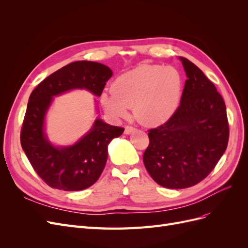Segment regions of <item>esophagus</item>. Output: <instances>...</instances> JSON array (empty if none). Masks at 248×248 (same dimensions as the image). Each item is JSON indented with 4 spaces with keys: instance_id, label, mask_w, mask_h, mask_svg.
<instances>
[{
    "instance_id": "obj_1",
    "label": "esophagus",
    "mask_w": 248,
    "mask_h": 248,
    "mask_svg": "<svg viewBox=\"0 0 248 248\" xmlns=\"http://www.w3.org/2000/svg\"><path fill=\"white\" fill-rule=\"evenodd\" d=\"M134 130H136V128H134V127L129 126V125H127V126L125 127L124 133H125V134H130V133H131V132H133Z\"/></svg>"
}]
</instances>
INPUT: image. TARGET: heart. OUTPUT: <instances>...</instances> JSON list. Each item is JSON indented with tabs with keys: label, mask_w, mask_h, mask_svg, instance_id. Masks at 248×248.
<instances>
[{
	"label": "heart",
	"mask_w": 248,
	"mask_h": 248,
	"mask_svg": "<svg viewBox=\"0 0 248 248\" xmlns=\"http://www.w3.org/2000/svg\"><path fill=\"white\" fill-rule=\"evenodd\" d=\"M183 78L171 66L141 64L119 76L111 91L100 97L102 107L112 119L134 116L145 126L155 127L168 122L181 101Z\"/></svg>",
	"instance_id": "heart-1"
}]
</instances>
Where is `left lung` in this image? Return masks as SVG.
I'll use <instances>...</instances> for the list:
<instances>
[{"instance_id": "left-lung-1", "label": "left lung", "mask_w": 248, "mask_h": 248, "mask_svg": "<svg viewBox=\"0 0 248 248\" xmlns=\"http://www.w3.org/2000/svg\"><path fill=\"white\" fill-rule=\"evenodd\" d=\"M187 79L176 112L148 130L144 164L156 183L170 189L200 183L213 170L228 147L226 104L198 66L180 57Z\"/></svg>"}]
</instances>
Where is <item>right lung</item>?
Instances as JSON below:
<instances>
[{
	"instance_id": "obj_1",
	"label": "right lung",
	"mask_w": 248,
	"mask_h": 248,
	"mask_svg": "<svg viewBox=\"0 0 248 248\" xmlns=\"http://www.w3.org/2000/svg\"><path fill=\"white\" fill-rule=\"evenodd\" d=\"M111 76V70L103 64L73 62L44 78L30 95L20 144L37 175L52 188L78 191L92 186L106 167L109 141L124 131L123 127L111 126L97 119L91 131L76 145L56 148L43 132L44 116L52 96L78 88L100 96Z\"/></svg>"
}]
</instances>
